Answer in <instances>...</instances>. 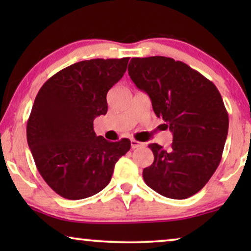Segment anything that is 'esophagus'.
<instances>
[{"label":"esophagus","instance_id":"1","mask_svg":"<svg viewBox=\"0 0 251 251\" xmlns=\"http://www.w3.org/2000/svg\"><path fill=\"white\" fill-rule=\"evenodd\" d=\"M144 144L138 142L136 139H131V149H139V147H143Z\"/></svg>","mask_w":251,"mask_h":251}]
</instances>
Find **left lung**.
Returning a JSON list of instances; mask_svg holds the SVG:
<instances>
[{"instance_id": "left-lung-1", "label": "left lung", "mask_w": 251, "mask_h": 251, "mask_svg": "<svg viewBox=\"0 0 251 251\" xmlns=\"http://www.w3.org/2000/svg\"><path fill=\"white\" fill-rule=\"evenodd\" d=\"M128 73L173 132L169 149L149 145L154 162L143 170L144 180L166 198L192 197L217 169L227 137L228 114L218 89L183 61L162 56L132 58Z\"/></svg>"}]
</instances>
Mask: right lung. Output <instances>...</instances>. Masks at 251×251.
I'll return each instance as SVG.
<instances>
[{
  "mask_svg": "<svg viewBox=\"0 0 251 251\" xmlns=\"http://www.w3.org/2000/svg\"><path fill=\"white\" fill-rule=\"evenodd\" d=\"M129 58L75 63L40 89L27 121V143L46 183L68 200H81L107 186L130 140L96 135L94 120L107 113L106 95L121 80Z\"/></svg>",
  "mask_w": 251,
  "mask_h": 251,
  "instance_id": "1",
  "label": "right lung"
}]
</instances>
